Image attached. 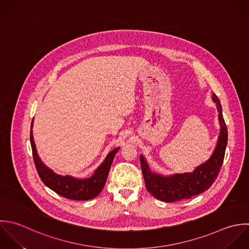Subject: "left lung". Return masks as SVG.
Listing matches in <instances>:
<instances>
[{"label":"left lung","instance_id":"obj_1","mask_svg":"<svg viewBox=\"0 0 249 249\" xmlns=\"http://www.w3.org/2000/svg\"><path fill=\"white\" fill-rule=\"evenodd\" d=\"M213 100L217 107L221 128L216 147L208 161L198 166L192 173L175 174L170 177H164L152 173L144 157L142 155L140 157L146 189L154 198L166 203L190 199L208 190L216 179L225 156L228 131L222 115L220 101L215 94H213Z\"/></svg>","mask_w":249,"mask_h":249}]
</instances>
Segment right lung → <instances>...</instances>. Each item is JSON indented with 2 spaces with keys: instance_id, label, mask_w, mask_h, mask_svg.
Masks as SVG:
<instances>
[{
  "instance_id": "add662e5",
  "label": "right lung",
  "mask_w": 249,
  "mask_h": 249,
  "mask_svg": "<svg viewBox=\"0 0 249 249\" xmlns=\"http://www.w3.org/2000/svg\"><path fill=\"white\" fill-rule=\"evenodd\" d=\"M33 122L34 119L32 120L31 124L30 141L34 162L41 181L58 195L70 200L87 201L97 197L106 184L111 163L115 154L119 150V147L114 148L107 154L105 161L97 168L91 178L78 179L71 176H60L48 169L39 159L33 138Z\"/></svg>"
}]
</instances>
